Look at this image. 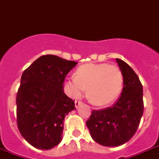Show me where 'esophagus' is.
<instances>
[{
    "instance_id": "esophagus-1",
    "label": "esophagus",
    "mask_w": 159,
    "mask_h": 159,
    "mask_svg": "<svg viewBox=\"0 0 159 159\" xmlns=\"http://www.w3.org/2000/svg\"><path fill=\"white\" fill-rule=\"evenodd\" d=\"M82 102H81V101H75V107L76 108H77L78 106H80V105H82Z\"/></svg>"
}]
</instances>
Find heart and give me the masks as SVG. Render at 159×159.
<instances>
[{"label":"heart","instance_id":"obj_1","mask_svg":"<svg viewBox=\"0 0 159 159\" xmlns=\"http://www.w3.org/2000/svg\"><path fill=\"white\" fill-rule=\"evenodd\" d=\"M124 77L116 65L87 63L80 66L76 75L67 77L64 82L65 92L69 97L77 98L87 92L95 105L106 106L113 102L123 89Z\"/></svg>","mask_w":159,"mask_h":159}]
</instances>
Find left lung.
Instances as JSON below:
<instances>
[{"mask_svg":"<svg viewBox=\"0 0 159 159\" xmlns=\"http://www.w3.org/2000/svg\"><path fill=\"white\" fill-rule=\"evenodd\" d=\"M124 77L121 96L111 107L92 111L87 120L92 138L107 147L128 142L140 123L143 113V87L134 71L123 60L116 58Z\"/></svg>","mask_w":159,"mask_h":159,"instance_id":"left-lung-1","label":"left lung"}]
</instances>
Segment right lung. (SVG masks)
I'll return each mask as SVG.
<instances>
[{"label":"right lung","instance_id":"right-lung-1","mask_svg":"<svg viewBox=\"0 0 159 159\" xmlns=\"http://www.w3.org/2000/svg\"><path fill=\"white\" fill-rule=\"evenodd\" d=\"M77 63L43 55L24 71L16 96L17 125L34 148L48 150L62 140L63 120L76 109L63 92V82Z\"/></svg>","mask_w":159,"mask_h":159}]
</instances>
